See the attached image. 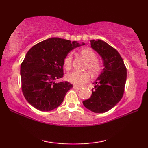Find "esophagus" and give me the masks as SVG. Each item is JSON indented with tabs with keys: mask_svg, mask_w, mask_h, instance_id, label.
<instances>
[{
	"mask_svg": "<svg viewBox=\"0 0 148 148\" xmlns=\"http://www.w3.org/2000/svg\"><path fill=\"white\" fill-rule=\"evenodd\" d=\"M73 89H75V90H81V89H82V88H81V87H79L77 86H75V85H74Z\"/></svg>",
	"mask_w": 148,
	"mask_h": 148,
	"instance_id": "1",
	"label": "esophagus"
}]
</instances>
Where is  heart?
Instances as JSON below:
<instances>
[{"instance_id": "heart-1", "label": "heart", "mask_w": 148, "mask_h": 148, "mask_svg": "<svg viewBox=\"0 0 148 148\" xmlns=\"http://www.w3.org/2000/svg\"><path fill=\"white\" fill-rule=\"evenodd\" d=\"M80 55L87 60L86 69H88L92 75H96L102 71L101 62L97 59V55L94 50L88 48H82L79 50ZM73 55L69 53L63 60V65L66 70H70L72 67ZM90 75L87 71H73L66 75V79L71 84L81 86L90 80Z\"/></svg>"}]
</instances>
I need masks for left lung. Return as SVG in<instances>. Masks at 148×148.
<instances>
[{
    "instance_id": "1",
    "label": "left lung",
    "mask_w": 148,
    "mask_h": 148,
    "mask_svg": "<svg viewBox=\"0 0 148 148\" xmlns=\"http://www.w3.org/2000/svg\"><path fill=\"white\" fill-rule=\"evenodd\" d=\"M90 42L93 49L102 56L104 68L94 83L92 96L83 101V104L94 112H106L122 98L127 79V68L115 48L100 40H92Z\"/></svg>"
}]
</instances>
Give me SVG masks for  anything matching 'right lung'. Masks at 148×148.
I'll list each match as a JSON object with an SVG mask.
<instances>
[{
    "mask_svg": "<svg viewBox=\"0 0 148 148\" xmlns=\"http://www.w3.org/2000/svg\"><path fill=\"white\" fill-rule=\"evenodd\" d=\"M79 46L76 42L52 38L29 50L21 62L20 73L22 92L32 106L41 111H50L60 106L73 85L55 81L63 77L64 58Z\"/></svg>",
    "mask_w": 148,
    "mask_h": 148,
    "instance_id": "add662e5",
    "label": "right lung"
}]
</instances>
